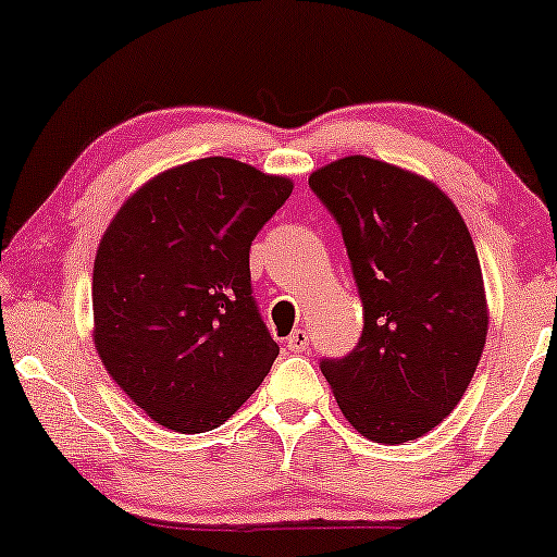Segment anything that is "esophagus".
<instances>
[{
  "label": "esophagus",
  "mask_w": 557,
  "mask_h": 557,
  "mask_svg": "<svg viewBox=\"0 0 557 557\" xmlns=\"http://www.w3.org/2000/svg\"><path fill=\"white\" fill-rule=\"evenodd\" d=\"M286 347L292 349V352H304V349L309 347V334L307 330H294L292 334L286 337Z\"/></svg>",
  "instance_id": "esophagus-1"
}]
</instances>
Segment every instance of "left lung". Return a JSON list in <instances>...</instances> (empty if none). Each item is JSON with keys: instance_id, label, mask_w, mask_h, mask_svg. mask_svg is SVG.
I'll use <instances>...</instances> for the list:
<instances>
[{"instance_id": "8db88e82", "label": "left lung", "mask_w": 557, "mask_h": 557, "mask_svg": "<svg viewBox=\"0 0 557 557\" xmlns=\"http://www.w3.org/2000/svg\"><path fill=\"white\" fill-rule=\"evenodd\" d=\"M342 227L364 330L342 360H322L342 416L375 444L436 429L474 377L490 307L474 240L436 182L362 154L311 172Z\"/></svg>"}]
</instances>
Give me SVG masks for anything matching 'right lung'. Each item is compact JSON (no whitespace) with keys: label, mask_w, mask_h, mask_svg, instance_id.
<instances>
[{"label":"right lung","mask_w":557,"mask_h":557,"mask_svg":"<svg viewBox=\"0 0 557 557\" xmlns=\"http://www.w3.org/2000/svg\"><path fill=\"white\" fill-rule=\"evenodd\" d=\"M292 189L238 159H195L144 182L106 227L96 352L164 429H218L269 375L278 345L250 296L248 253Z\"/></svg>","instance_id":"obj_1"}]
</instances>
